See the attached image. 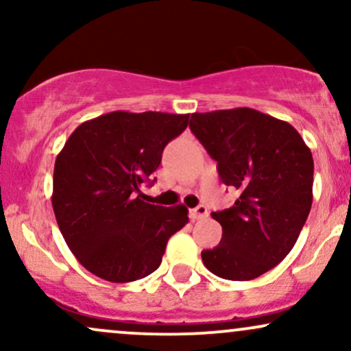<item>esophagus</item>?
<instances>
[{
  "mask_svg": "<svg viewBox=\"0 0 351 351\" xmlns=\"http://www.w3.org/2000/svg\"><path fill=\"white\" fill-rule=\"evenodd\" d=\"M208 208L206 206H196L195 209H191L189 211V217H191L193 221L196 219H204V217H208Z\"/></svg>",
  "mask_w": 351,
  "mask_h": 351,
  "instance_id": "obj_1",
  "label": "esophagus"
}]
</instances>
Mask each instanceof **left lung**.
I'll list each match as a JSON object with an SVG mask.
<instances>
[{"mask_svg": "<svg viewBox=\"0 0 351 351\" xmlns=\"http://www.w3.org/2000/svg\"><path fill=\"white\" fill-rule=\"evenodd\" d=\"M189 128L217 162L231 208L211 213L221 243L201 252L215 276L251 280L292 251L312 208L313 158L299 132L247 107L193 114Z\"/></svg>", "mask_w": 351, "mask_h": 351, "instance_id": "left-lung-1", "label": "left lung"}]
</instances>
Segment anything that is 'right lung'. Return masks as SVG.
<instances>
[{
  "mask_svg": "<svg viewBox=\"0 0 351 351\" xmlns=\"http://www.w3.org/2000/svg\"><path fill=\"white\" fill-rule=\"evenodd\" d=\"M189 115L117 110L80 123L56 158L52 208L67 245L88 272L108 282L147 277L168 239L188 223L183 204L140 198L163 148Z\"/></svg>",
  "mask_w": 351,
  "mask_h": 351,
  "instance_id": "add662e5",
  "label": "right lung"
}]
</instances>
